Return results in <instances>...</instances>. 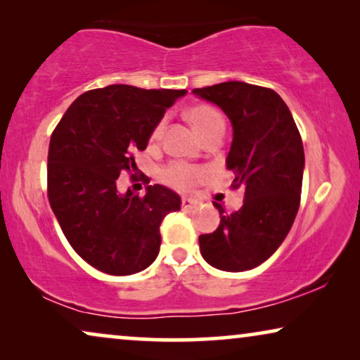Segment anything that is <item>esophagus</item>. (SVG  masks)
Returning a JSON list of instances; mask_svg holds the SVG:
<instances>
[{"label":"esophagus","mask_w":360,"mask_h":360,"mask_svg":"<svg viewBox=\"0 0 360 360\" xmlns=\"http://www.w3.org/2000/svg\"><path fill=\"white\" fill-rule=\"evenodd\" d=\"M195 206H198V200L186 198V196H184V198H181V208L191 210V208H195Z\"/></svg>","instance_id":"1"}]
</instances>
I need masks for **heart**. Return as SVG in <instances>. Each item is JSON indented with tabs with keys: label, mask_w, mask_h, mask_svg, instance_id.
<instances>
[{
	"label": "heart",
	"mask_w": 360,
	"mask_h": 360,
	"mask_svg": "<svg viewBox=\"0 0 360 360\" xmlns=\"http://www.w3.org/2000/svg\"><path fill=\"white\" fill-rule=\"evenodd\" d=\"M186 117H188L191 126H193L196 134H198L201 139H205L206 136L211 134V132L224 129L223 116H221V112L218 110H214V108L210 105H195L188 108ZM160 129V124H157L154 129H152L149 144H155V142L159 141ZM162 176H164L167 184L175 186V188L190 190L203 180L205 170L201 169V167L188 165L184 164V162H174V164L165 167L164 172H162Z\"/></svg>",
	"instance_id": "1"
}]
</instances>
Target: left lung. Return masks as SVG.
<instances>
[{"mask_svg": "<svg viewBox=\"0 0 360 360\" xmlns=\"http://www.w3.org/2000/svg\"><path fill=\"white\" fill-rule=\"evenodd\" d=\"M214 103L233 124L226 167L234 172L233 188L244 191L239 211L219 210V226L201 234L203 259L224 272H244L265 262L292 228L302 196L304 152L292 112L278 93L244 82L195 88Z\"/></svg>", "mask_w": 360, "mask_h": 360, "instance_id": "obj_1", "label": "left lung"}]
</instances>
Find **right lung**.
<instances>
[{"label": "right lung", "instance_id": "1", "mask_svg": "<svg viewBox=\"0 0 360 360\" xmlns=\"http://www.w3.org/2000/svg\"><path fill=\"white\" fill-rule=\"evenodd\" d=\"M185 93L96 88L78 96L53 129L49 203L73 250L91 267L131 275L149 267L159 254L160 224L180 210V196L162 185H149L144 196L131 190L122 195L117 176L137 169L134 152L146 149L167 108Z\"/></svg>", "mask_w": 360, "mask_h": 360}]
</instances>
